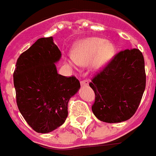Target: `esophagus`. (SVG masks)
Here are the masks:
<instances>
[{
  "instance_id": "esophagus-1",
  "label": "esophagus",
  "mask_w": 156,
  "mask_h": 156,
  "mask_svg": "<svg viewBox=\"0 0 156 156\" xmlns=\"http://www.w3.org/2000/svg\"><path fill=\"white\" fill-rule=\"evenodd\" d=\"M80 86H89V81H88V80H82V81H80Z\"/></svg>"
}]
</instances>
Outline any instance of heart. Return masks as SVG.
Returning <instances> with one entry per match:
<instances>
[{
  "label": "heart",
  "mask_w": 156,
  "mask_h": 156,
  "mask_svg": "<svg viewBox=\"0 0 156 156\" xmlns=\"http://www.w3.org/2000/svg\"><path fill=\"white\" fill-rule=\"evenodd\" d=\"M115 53V46L111 41L103 38L89 37L75 44L71 58L66 61L70 66L75 64L86 66L91 63L92 69L99 70L111 61Z\"/></svg>",
  "instance_id": "b5f03b06"
}]
</instances>
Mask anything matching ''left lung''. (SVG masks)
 <instances>
[{
    "label": "left lung",
    "mask_w": 156,
    "mask_h": 156,
    "mask_svg": "<svg viewBox=\"0 0 156 156\" xmlns=\"http://www.w3.org/2000/svg\"><path fill=\"white\" fill-rule=\"evenodd\" d=\"M145 61L138 49L119 52L90 83L95 94L92 111L106 123H120L136 113L145 89Z\"/></svg>",
    "instance_id": "8db88e82"
}]
</instances>
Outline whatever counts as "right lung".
Segmentation results:
<instances>
[{
  "instance_id": "obj_1",
  "label": "right lung",
  "mask_w": 156,
  "mask_h": 156,
  "mask_svg": "<svg viewBox=\"0 0 156 156\" xmlns=\"http://www.w3.org/2000/svg\"><path fill=\"white\" fill-rule=\"evenodd\" d=\"M61 57L51 36L37 40L16 61L13 79L18 109L38 133L51 132L64 124L68 102L80 88L76 77L58 74L55 63Z\"/></svg>"
}]
</instances>
